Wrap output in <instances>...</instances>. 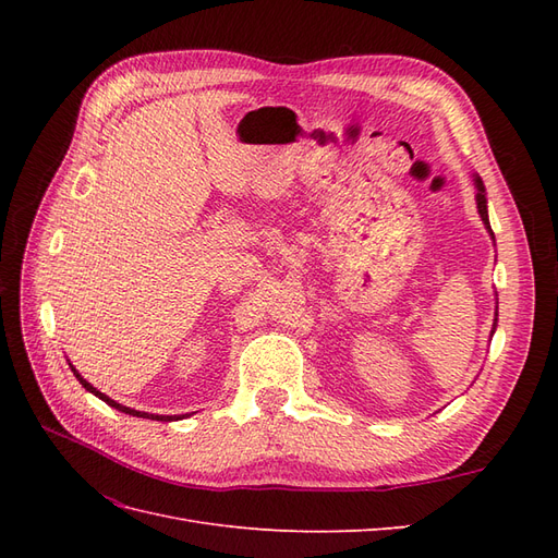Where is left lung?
Returning a JSON list of instances; mask_svg holds the SVG:
<instances>
[{
  "instance_id": "1",
  "label": "left lung",
  "mask_w": 558,
  "mask_h": 558,
  "mask_svg": "<svg viewBox=\"0 0 558 558\" xmlns=\"http://www.w3.org/2000/svg\"><path fill=\"white\" fill-rule=\"evenodd\" d=\"M472 181H475V189H477V193H475V199H477V211H480V218H482V223H484L486 232L492 234V240H494V230H492V223H488V209H486V189H484V183H482L480 174H472ZM494 244H496V240H494ZM494 316H496V318H494L492 337H494V332H496V326H498V305H496V314H494Z\"/></svg>"
}]
</instances>
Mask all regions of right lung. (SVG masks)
<instances>
[{"mask_svg": "<svg viewBox=\"0 0 558 558\" xmlns=\"http://www.w3.org/2000/svg\"><path fill=\"white\" fill-rule=\"evenodd\" d=\"M70 367H72V373H74V377L78 379V384L86 388L88 393H93V396H97L99 400H105L109 408H113V410H118V412H125V414H130V416H142V418H154V421H179V418H183V414H174V416H165V414H148V412H140V410H132V408H125V404H121V402H116V400H111L109 396H105L102 391H97V388L90 384V381H86L83 379L81 375H78V369L70 363Z\"/></svg>", "mask_w": 558, "mask_h": 558, "instance_id": "right-lung-1", "label": "right lung"}]
</instances>
